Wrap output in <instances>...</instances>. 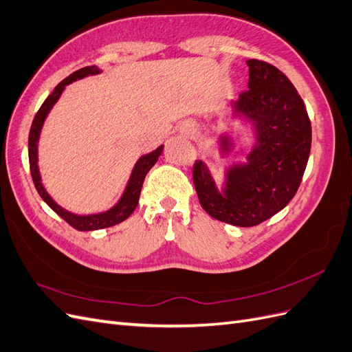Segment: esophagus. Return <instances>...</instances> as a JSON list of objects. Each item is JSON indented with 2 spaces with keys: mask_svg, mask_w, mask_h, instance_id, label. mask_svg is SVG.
<instances>
[{
  "mask_svg": "<svg viewBox=\"0 0 352 352\" xmlns=\"http://www.w3.org/2000/svg\"><path fill=\"white\" fill-rule=\"evenodd\" d=\"M193 125H190V124H187L184 128H183V131L186 133V134H192L193 133Z\"/></svg>",
  "mask_w": 352,
  "mask_h": 352,
  "instance_id": "1",
  "label": "esophagus"
}]
</instances>
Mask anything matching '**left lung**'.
<instances>
[{
    "instance_id": "1",
    "label": "left lung",
    "mask_w": 352,
    "mask_h": 352,
    "mask_svg": "<svg viewBox=\"0 0 352 352\" xmlns=\"http://www.w3.org/2000/svg\"><path fill=\"white\" fill-rule=\"evenodd\" d=\"M246 91L232 102L233 118L254 129L255 143L246 164H233L218 188L205 162L193 166V183L206 212L236 227H254L280 212L298 192L311 150V122L294 84L267 62L248 60ZM233 140L219 137V153L233 150Z\"/></svg>"
}]
</instances>
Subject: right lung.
<instances>
[{
    "label": "right lung",
    "instance_id": "obj_1",
    "mask_svg": "<svg viewBox=\"0 0 352 352\" xmlns=\"http://www.w3.org/2000/svg\"><path fill=\"white\" fill-rule=\"evenodd\" d=\"M100 72H102V69H98L97 66H87V67L76 70V72H74L72 75H69L66 79H63V81L53 89V93L45 98L43 106L39 107L38 113L34 118L31 131H29V144H28L29 146V166H31V174H32V179H34L36 192L58 217H62L69 226H72L74 228L79 230V232H93V230L112 227V226L122 223V221H125L129 215H131L138 205L140 193H142V187H143L147 173L152 169V166L157 162L159 156L164 152V146H159L156 150H153V152L143 155L137 160V164L133 168V173H131V175H129V179H128L122 196H120V199L118 200V204L115 206L104 210V212L91 214V215H78L74 212H69V210H66L65 208L57 205L54 202V199L47 193V190L41 182V174H39V168H38V142H39V135H41V129H43V125L47 119V115L50 113V110L53 109V106L57 103V100L65 91L66 85L78 81V79L97 75Z\"/></svg>",
    "mask_w": 352,
    "mask_h": 352
}]
</instances>
